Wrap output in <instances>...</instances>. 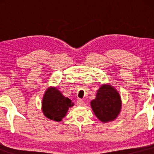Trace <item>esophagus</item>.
<instances>
[{
    "label": "esophagus",
    "instance_id": "34e87169",
    "mask_svg": "<svg viewBox=\"0 0 154 154\" xmlns=\"http://www.w3.org/2000/svg\"><path fill=\"white\" fill-rule=\"evenodd\" d=\"M76 104L78 106H85V102H84L83 101L81 100H78Z\"/></svg>",
    "mask_w": 154,
    "mask_h": 154
}]
</instances>
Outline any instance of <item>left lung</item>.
Instances as JSON below:
<instances>
[{
  "label": "left lung",
  "instance_id": "1",
  "mask_svg": "<svg viewBox=\"0 0 154 154\" xmlns=\"http://www.w3.org/2000/svg\"><path fill=\"white\" fill-rule=\"evenodd\" d=\"M91 107L100 121H112L121 112V97L112 85H102L97 90L96 98L92 100Z\"/></svg>",
  "mask_w": 154,
  "mask_h": 154
}]
</instances>
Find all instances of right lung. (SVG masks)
Returning a JSON list of instances; mask_svg holds the SVG:
<instances>
[{
    "instance_id": "right-lung-1",
    "label": "right lung",
    "mask_w": 154,
    "mask_h": 154,
    "mask_svg": "<svg viewBox=\"0 0 154 154\" xmlns=\"http://www.w3.org/2000/svg\"><path fill=\"white\" fill-rule=\"evenodd\" d=\"M73 103L68 97L61 93L56 88H48L44 94L42 102V111L48 119L55 121H61L69 107Z\"/></svg>"
}]
</instances>
